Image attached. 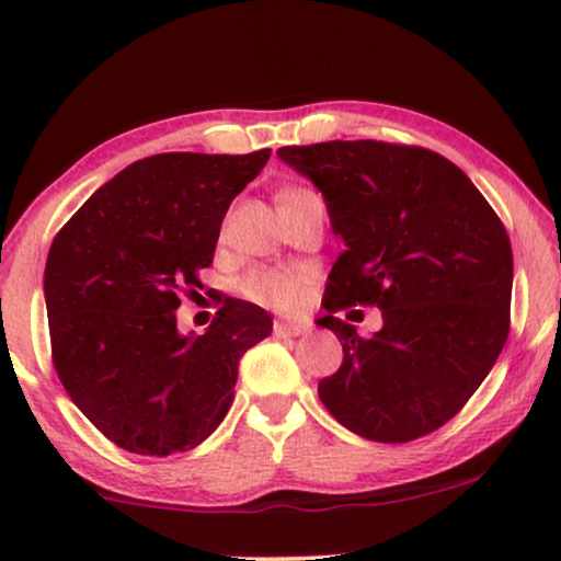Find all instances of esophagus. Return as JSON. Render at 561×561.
Segmentation results:
<instances>
[{
	"label": "esophagus",
	"instance_id": "34e87169",
	"mask_svg": "<svg viewBox=\"0 0 561 561\" xmlns=\"http://www.w3.org/2000/svg\"><path fill=\"white\" fill-rule=\"evenodd\" d=\"M308 332V324L302 321H274V334L276 337H300Z\"/></svg>",
	"mask_w": 561,
	"mask_h": 561
}]
</instances>
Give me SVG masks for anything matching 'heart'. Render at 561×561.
Instances as JSON below:
<instances>
[{
	"instance_id": "obj_1",
	"label": "heart",
	"mask_w": 561,
	"mask_h": 561,
	"mask_svg": "<svg viewBox=\"0 0 561 561\" xmlns=\"http://www.w3.org/2000/svg\"><path fill=\"white\" fill-rule=\"evenodd\" d=\"M306 190H287L282 195H298ZM308 287V272L302 268H255L244 276L242 293L261 306L289 311L302 300Z\"/></svg>"
}]
</instances>
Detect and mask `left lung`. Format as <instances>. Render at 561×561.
<instances>
[{
    "instance_id": "left-lung-1",
    "label": "left lung",
    "mask_w": 561,
    "mask_h": 561,
    "mask_svg": "<svg viewBox=\"0 0 561 561\" xmlns=\"http://www.w3.org/2000/svg\"><path fill=\"white\" fill-rule=\"evenodd\" d=\"M321 192L343 253L327 276V327L343 366L321 403L351 433L409 443L443 427L493 369L508 334L512 244L459 165L422 147L319 141L279 147ZM377 305L383 330L362 339L333 317Z\"/></svg>"
}]
</instances>
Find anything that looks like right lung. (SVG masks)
I'll use <instances>...</instances> for the list:
<instances>
[{"label":"right lung","mask_w":561,"mask_h":561,"mask_svg":"<svg viewBox=\"0 0 561 561\" xmlns=\"http://www.w3.org/2000/svg\"><path fill=\"white\" fill-rule=\"evenodd\" d=\"M268 156L137 160L55 237L44 300L57 377L115 446L139 456L199 446L234 401L244 351L272 334V317L237 298L203 334L176 330L182 289L214 263L231 199Z\"/></svg>","instance_id":"add662e5"}]
</instances>
